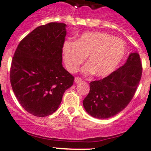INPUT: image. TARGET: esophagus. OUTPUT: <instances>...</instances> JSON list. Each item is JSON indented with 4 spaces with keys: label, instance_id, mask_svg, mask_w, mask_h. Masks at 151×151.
<instances>
[{
    "label": "esophagus",
    "instance_id": "34e87169",
    "mask_svg": "<svg viewBox=\"0 0 151 151\" xmlns=\"http://www.w3.org/2000/svg\"><path fill=\"white\" fill-rule=\"evenodd\" d=\"M82 80H82V78H80V77H76L75 79H74V82H75L76 83H80Z\"/></svg>",
    "mask_w": 151,
    "mask_h": 151
}]
</instances>
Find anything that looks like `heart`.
<instances>
[{
    "label": "heart",
    "mask_w": 151,
    "mask_h": 151,
    "mask_svg": "<svg viewBox=\"0 0 151 151\" xmlns=\"http://www.w3.org/2000/svg\"><path fill=\"white\" fill-rule=\"evenodd\" d=\"M126 49L122 40L104 32H87L76 43L66 41L63 55L68 71L74 72L88 56L85 74L93 72L97 77L111 74L125 56Z\"/></svg>",
    "instance_id": "1"
}]
</instances>
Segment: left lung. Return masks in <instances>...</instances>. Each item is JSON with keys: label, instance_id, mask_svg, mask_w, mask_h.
<instances>
[{"label": "left lung", "instance_id": "left-lung-1", "mask_svg": "<svg viewBox=\"0 0 151 151\" xmlns=\"http://www.w3.org/2000/svg\"><path fill=\"white\" fill-rule=\"evenodd\" d=\"M142 73L138 53H131L123 66L108 77L91 82L90 91L83 100V106L91 116L107 119L115 116L134 97Z\"/></svg>", "mask_w": 151, "mask_h": 151}]
</instances>
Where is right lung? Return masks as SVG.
Listing matches in <instances>:
<instances>
[{"mask_svg":"<svg viewBox=\"0 0 151 151\" xmlns=\"http://www.w3.org/2000/svg\"><path fill=\"white\" fill-rule=\"evenodd\" d=\"M66 25L52 22L34 29L20 42L10 68V83L21 106L44 117L57 111L74 77L63 67Z\"/></svg>","mask_w":151,"mask_h":151,"instance_id":"right-lung-1","label":"right lung"}]
</instances>
